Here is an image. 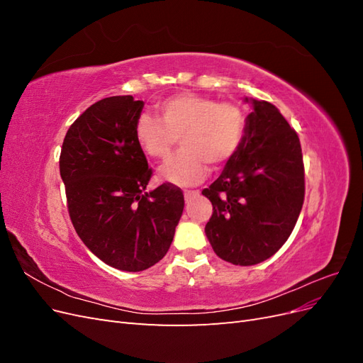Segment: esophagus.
<instances>
[{"instance_id": "esophagus-1", "label": "esophagus", "mask_w": 363, "mask_h": 363, "mask_svg": "<svg viewBox=\"0 0 363 363\" xmlns=\"http://www.w3.org/2000/svg\"><path fill=\"white\" fill-rule=\"evenodd\" d=\"M183 194H184V199H186V200H189V199H191V196H195V195H200V192H199V191H184Z\"/></svg>"}]
</instances>
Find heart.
<instances>
[{"label":"heart","instance_id":"1","mask_svg":"<svg viewBox=\"0 0 363 363\" xmlns=\"http://www.w3.org/2000/svg\"><path fill=\"white\" fill-rule=\"evenodd\" d=\"M157 111L160 121L150 115L138 119L136 139L148 156L167 162L180 138L182 152L160 169V177L174 184L200 183L207 163L219 167L227 162L244 136V115L232 103L184 92L163 100Z\"/></svg>","mask_w":363,"mask_h":363}]
</instances>
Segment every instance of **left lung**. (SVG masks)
Instances as JSON below:
<instances>
[{
    "mask_svg": "<svg viewBox=\"0 0 363 363\" xmlns=\"http://www.w3.org/2000/svg\"><path fill=\"white\" fill-rule=\"evenodd\" d=\"M251 106L244 136L221 175L203 191L213 206L206 236L216 256L250 267L269 259L291 236L304 201L298 135L276 106Z\"/></svg>",
    "mask_w": 363,
    "mask_h": 363,
    "instance_id": "obj_1",
    "label": "left lung"
}]
</instances>
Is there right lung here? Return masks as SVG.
Listing matches in <instances>:
<instances>
[{
    "mask_svg": "<svg viewBox=\"0 0 363 363\" xmlns=\"http://www.w3.org/2000/svg\"><path fill=\"white\" fill-rule=\"evenodd\" d=\"M144 101L108 96L86 108L65 136L60 177L72 225L108 267L144 271L171 247L184 199L171 183L147 192V157L136 139Z\"/></svg>",
    "mask_w": 363,
    "mask_h": 363,
    "instance_id": "1",
    "label": "right lung"
}]
</instances>
